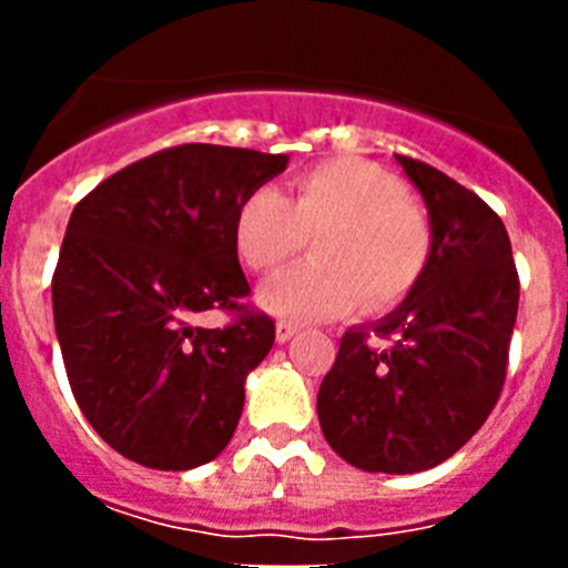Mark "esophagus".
<instances>
[{"mask_svg": "<svg viewBox=\"0 0 568 568\" xmlns=\"http://www.w3.org/2000/svg\"><path fill=\"white\" fill-rule=\"evenodd\" d=\"M298 329H301L298 324H290V321H278V324H275V341H278V344H284V341L293 338Z\"/></svg>", "mask_w": 568, "mask_h": 568, "instance_id": "1", "label": "esophagus"}]
</instances>
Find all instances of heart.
Returning <instances> with one entry per match:
<instances>
[{"label": "heart", "mask_w": 568, "mask_h": 568, "mask_svg": "<svg viewBox=\"0 0 568 568\" xmlns=\"http://www.w3.org/2000/svg\"><path fill=\"white\" fill-rule=\"evenodd\" d=\"M315 241V264L284 270L261 304L293 321H327L366 307L386 313L418 290L433 264V215L393 170L366 159H329L295 179L290 202L273 184L241 199L233 244L253 273H273Z\"/></svg>", "instance_id": "b5f03b06"}]
</instances>
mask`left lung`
<instances>
[{
    "label": "left lung",
    "instance_id": "1",
    "mask_svg": "<svg viewBox=\"0 0 568 568\" xmlns=\"http://www.w3.org/2000/svg\"><path fill=\"white\" fill-rule=\"evenodd\" d=\"M395 159L433 215V264L375 324V342L346 329L321 381L318 420L346 464L409 475L453 458L498 404L520 278L509 233L480 195L433 164Z\"/></svg>",
    "mask_w": 568,
    "mask_h": 568
}]
</instances>
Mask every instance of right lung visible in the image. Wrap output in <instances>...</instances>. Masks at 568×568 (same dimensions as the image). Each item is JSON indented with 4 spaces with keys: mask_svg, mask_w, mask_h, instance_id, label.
Masks as SVG:
<instances>
[{
    "mask_svg": "<svg viewBox=\"0 0 568 568\" xmlns=\"http://www.w3.org/2000/svg\"><path fill=\"white\" fill-rule=\"evenodd\" d=\"M284 168L287 155L179 144L73 207L50 284L53 324L79 409L124 458L184 471L233 438L244 378L275 341V321L244 304L233 219ZM207 308L234 318L195 328Z\"/></svg>",
    "mask_w": 568,
    "mask_h": 568,
    "instance_id": "add662e5",
    "label": "right lung"
}]
</instances>
